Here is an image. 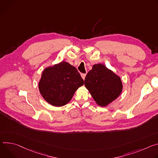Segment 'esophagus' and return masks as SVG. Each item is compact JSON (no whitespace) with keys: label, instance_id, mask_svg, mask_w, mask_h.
<instances>
[{"label":"esophagus","instance_id":"esophagus-1","mask_svg":"<svg viewBox=\"0 0 158 158\" xmlns=\"http://www.w3.org/2000/svg\"><path fill=\"white\" fill-rule=\"evenodd\" d=\"M81 76L82 78L84 80V79L85 78V77H86V74H85V73H81Z\"/></svg>","mask_w":158,"mask_h":158}]
</instances>
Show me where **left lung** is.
Listing matches in <instances>:
<instances>
[{"instance_id": "1", "label": "left lung", "mask_w": 158, "mask_h": 158, "mask_svg": "<svg viewBox=\"0 0 158 158\" xmlns=\"http://www.w3.org/2000/svg\"><path fill=\"white\" fill-rule=\"evenodd\" d=\"M85 86L97 103L102 107L116 99L122 90L120 77L102 64L93 66L85 77Z\"/></svg>"}]
</instances>
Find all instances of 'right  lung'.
Instances as JSON below:
<instances>
[{
    "label": "right lung",
    "mask_w": 158,
    "mask_h": 158,
    "mask_svg": "<svg viewBox=\"0 0 158 158\" xmlns=\"http://www.w3.org/2000/svg\"><path fill=\"white\" fill-rule=\"evenodd\" d=\"M84 84L77 69L65 61L46 68L39 83V89L44 100L53 106L68 103L75 91Z\"/></svg>",
    "instance_id": "1"
}]
</instances>
